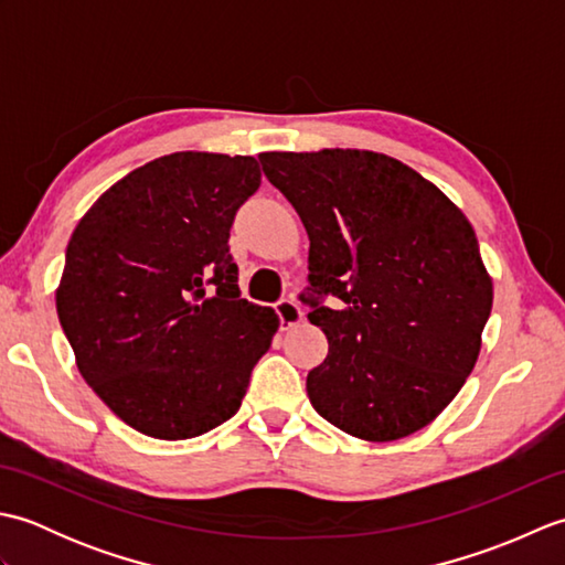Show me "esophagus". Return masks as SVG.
I'll use <instances>...</instances> for the list:
<instances>
[{
    "mask_svg": "<svg viewBox=\"0 0 565 565\" xmlns=\"http://www.w3.org/2000/svg\"><path fill=\"white\" fill-rule=\"evenodd\" d=\"M276 316H279L281 330H291L303 320V310L294 301V298H281V301L276 303Z\"/></svg>",
    "mask_w": 565,
    "mask_h": 565,
    "instance_id": "obj_1",
    "label": "esophagus"
}]
</instances>
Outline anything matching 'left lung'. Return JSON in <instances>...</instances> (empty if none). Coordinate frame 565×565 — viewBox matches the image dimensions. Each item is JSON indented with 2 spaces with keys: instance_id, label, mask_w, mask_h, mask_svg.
<instances>
[{
  "instance_id": "8db88e82",
  "label": "left lung",
  "mask_w": 565,
  "mask_h": 565,
  "mask_svg": "<svg viewBox=\"0 0 565 565\" xmlns=\"http://www.w3.org/2000/svg\"><path fill=\"white\" fill-rule=\"evenodd\" d=\"M310 239L298 296L328 338L306 379L320 417L366 441L429 425L481 352L493 308L471 223L401 160L371 150L262 152ZM340 297L338 309L324 306Z\"/></svg>"
}]
</instances>
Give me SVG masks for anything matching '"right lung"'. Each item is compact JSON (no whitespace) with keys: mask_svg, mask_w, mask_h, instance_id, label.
Instances as JSON below:
<instances>
[{"mask_svg":"<svg viewBox=\"0 0 565 565\" xmlns=\"http://www.w3.org/2000/svg\"><path fill=\"white\" fill-rule=\"evenodd\" d=\"M262 182L245 154L172 152L72 233L55 306L77 369L126 425L191 439L237 411L279 318L239 298L231 227Z\"/></svg>","mask_w":565,"mask_h":565,"instance_id":"1","label":"right lung"}]
</instances>
